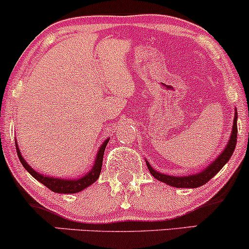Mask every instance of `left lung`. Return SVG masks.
Here are the masks:
<instances>
[{
    "label": "left lung",
    "instance_id": "left-lung-1",
    "mask_svg": "<svg viewBox=\"0 0 249 249\" xmlns=\"http://www.w3.org/2000/svg\"><path fill=\"white\" fill-rule=\"evenodd\" d=\"M236 121H238V112L234 113V119H233V126L232 132H231V137L229 139V142L226 143V147L223 149V152L218 155L215 160L212 161L210 164L205 167L204 169L200 170L199 173L190 174V175L184 176H173L168 175V174H162L158 170H155L153 167L149 164V162L146 160V164L149 173L154 176L159 181L163 182V183L172 185L175 188H198L209 182L219 170L223 168L232 157L233 152H234L235 145H236V136H238V126H236Z\"/></svg>",
    "mask_w": 249,
    "mask_h": 249
}]
</instances>
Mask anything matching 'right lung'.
Wrapping results in <instances>:
<instances>
[{"instance_id":"1","label":"right lung","mask_w":249,"mask_h":249,"mask_svg":"<svg viewBox=\"0 0 249 249\" xmlns=\"http://www.w3.org/2000/svg\"><path fill=\"white\" fill-rule=\"evenodd\" d=\"M109 139L110 138H107V139L104 140L103 143L100 146V148H98L97 154H96L94 166L91 167V169L80 178H53V176L44 175V174L38 173L37 170H35L34 168H32V167L30 166L28 162H26L25 159L22 157V153H20L18 145H17V142H16V151H17V155H18L20 163L23 164L24 168L28 170V172L31 174V175L34 176L36 179H37V181L40 182V183H43L45 187L49 188V189L52 190L53 193L76 194V193H80V191H82L83 189H86V188H88L89 185H91L95 181H97L98 178H100L101 169H102V162H103L104 149H106V147H107Z\"/></svg>"}]
</instances>
